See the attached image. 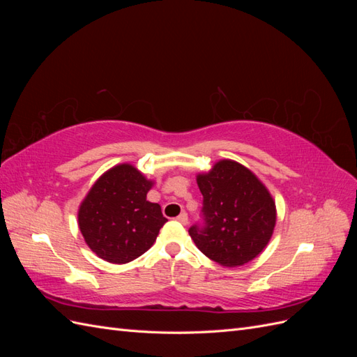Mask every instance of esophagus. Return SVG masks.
Returning <instances> with one entry per match:
<instances>
[{
    "mask_svg": "<svg viewBox=\"0 0 357 357\" xmlns=\"http://www.w3.org/2000/svg\"><path fill=\"white\" fill-rule=\"evenodd\" d=\"M176 220H177V222H180L181 225H186V223H188V214H186L185 211H183L181 214H178V215H177Z\"/></svg>",
    "mask_w": 357,
    "mask_h": 357,
    "instance_id": "1",
    "label": "esophagus"
}]
</instances>
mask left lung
Instances as JSON below:
<instances>
[{
    "mask_svg": "<svg viewBox=\"0 0 357 357\" xmlns=\"http://www.w3.org/2000/svg\"><path fill=\"white\" fill-rule=\"evenodd\" d=\"M204 226L189 229L193 243L211 261L241 266L264 252L274 232L275 202L264 183L238 162L222 159L197 176Z\"/></svg>",
    "mask_w": 357,
    "mask_h": 357,
    "instance_id": "1",
    "label": "left lung"
}]
</instances>
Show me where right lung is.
<instances>
[{
    "instance_id": "obj_1",
    "label": "right lung",
    "mask_w": 357,
    "mask_h": 357,
    "mask_svg": "<svg viewBox=\"0 0 357 357\" xmlns=\"http://www.w3.org/2000/svg\"><path fill=\"white\" fill-rule=\"evenodd\" d=\"M153 181L131 164L105 171L82 201L79 228L91 250L110 264H128L156 241L167 219L147 201Z\"/></svg>"
}]
</instances>
